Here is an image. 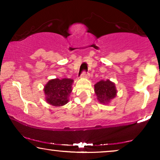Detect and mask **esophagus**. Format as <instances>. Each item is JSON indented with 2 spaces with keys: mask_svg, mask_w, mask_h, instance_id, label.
I'll use <instances>...</instances> for the list:
<instances>
[{
  "mask_svg": "<svg viewBox=\"0 0 160 160\" xmlns=\"http://www.w3.org/2000/svg\"><path fill=\"white\" fill-rule=\"evenodd\" d=\"M89 74H88V73H86V72H82L81 75H80V78H89Z\"/></svg>",
  "mask_w": 160,
  "mask_h": 160,
  "instance_id": "1",
  "label": "esophagus"
}]
</instances>
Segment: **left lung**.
Masks as SVG:
<instances>
[{
    "label": "left lung",
    "mask_w": 160,
    "mask_h": 160,
    "mask_svg": "<svg viewBox=\"0 0 160 160\" xmlns=\"http://www.w3.org/2000/svg\"><path fill=\"white\" fill-rule=\"evenodd\" d=\"M95 92L97 99L101 104H108L117 95V89L113 82L107 80H100L95 84Z\"/></svg>",
    "instance_id": "obj_1"
}]
</instances>
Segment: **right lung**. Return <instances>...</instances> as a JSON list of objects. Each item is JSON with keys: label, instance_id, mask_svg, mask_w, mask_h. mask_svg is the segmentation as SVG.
<instances>
[{"label": "right lung", "instance_id": "right-lung-1", "mask_svg": "<svg viewBox=\"0 0 160 160\" xmlns=\"http://www.w3.org/2000/svg\"><path fill=\"white\" fill-rule=\"evenodd\" d=\"M74 80L68 78L50 80L44 86L46 101L51 105L60 107L68 102Z\"/></svg>", "mask_w": 160, "mask_h": 160}]
</instances>
